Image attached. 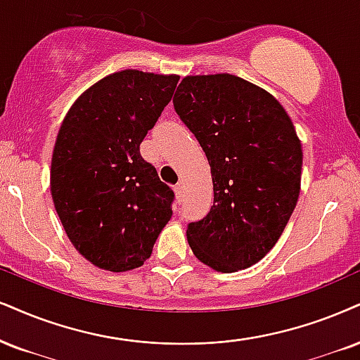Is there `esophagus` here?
<instances>
[{"instance_id": "esophagus-1", "label": "esophagus", "mask_w": 360, "mask_h": 360, "mask_svg": "<svg viewBox=\"0 0 360 360\" xmlns=\"http://www.w3.org/2000/svg\"><path fill=\"white\" fill-rule=\"evenodd\" d=\"M173 190H175V195L176 198H179V202H181V198H184V185L176 184L175 187H173Z\"/></svg>"}]
</instances>
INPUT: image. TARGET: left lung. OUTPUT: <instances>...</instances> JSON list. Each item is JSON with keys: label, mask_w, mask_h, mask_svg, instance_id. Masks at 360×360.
<instances>
[{"label": "left lung", "mask_w": 360, "mask_h": 360, "mask_svg": "<svg viewBox=\"0 0 360 360\" xmlns=\"http://www.w3.org/2000/svg\"><path fill=\"white\" fill-rule=\"evenodd\" d=\"M181 122L203 148L214 181V205L190 221L195 257L219 272L264 259L297 205L302 146L282 105L233 75L181 79L173 96Z\"/></svg>", "instance_id": "left-lung-1"}]
</instances>
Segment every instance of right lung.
Here are the masks:
<instances>
[{
  "instance_id": "1",
  "label": "right lung",
  "mask_w": 360,
  "mask_h": 360,
  "mask_svg": "<svg viewBox=\"0 0 360 360\" xmlns=\"http://www.w3.org/2000/svg\"><path fill=\"white\" fill-rule=\"evenodd\" d=\"M179 77L125 70L75 101L58 131L51 197L75 248L96 267L127 272L152 255L175 193L140 143L170 103Z\"/></svg>"
}]
</instances>
